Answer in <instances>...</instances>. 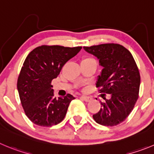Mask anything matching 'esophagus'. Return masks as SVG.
Returning a JSON list of instances; mask_svg holds the SVG:
<instances>
[{"label":"esophagus","mask_w":154,"mask_h":154,"mask_svg":"<svg viewBox=\"0 0 154 154\" xmlns=\"http://www.w3.org/2000/svg\"><path fill=\"white\" fill-rule=\"evenodd\" d=\"M81 99H83L85 102H90L92 100L91 97H86V96H81Z\"/></svg>","instance_id":"1"}]
</instances>
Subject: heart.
Wrapping results in <instances>:
<instances>
[{
  "label": "heart",
  "mask_w": 154,
  "mask_h": 154,
  "mask_svg": "<svg viewBox=\"0 0 154 154\" xmlns=\"http://www.w3.org/2000/svg\"><path fill=\"white\" fill-rule=\"evenodd\" d=\"M85 61H95L94 59L91 58V57H85L82 60V62H85Z\"/></svg>",
  "instance_id": "heart-1"
}]
</instances>
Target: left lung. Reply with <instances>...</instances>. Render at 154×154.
I'll return each mask as SVG.
<instances>
[{
  "mask_svg": "<svg viewBox=\"0 0 154 154\" xmlns=\"http://www.w3.org/2000/svg\"><path fill=\"white\" fill-rule=\"evenodd\" d=\"M84 49L97 57L103 67L97 81L100 93L110 95L105 103L100 101L102 108L93 115V119L102 125H117L129 116L138 99L140 77L137 64L130 51L119 44H102Z\"/></svg>",
  "mask_w": 154,
  "mask_h": 154,
  "instance_id": "8db88e82",
  "label": "left lung"
}]
</instances>
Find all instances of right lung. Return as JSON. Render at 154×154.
I'll use <instances>...</instances> for the list:
<instances>
[{
	"label": "right lung",
	"mask_w": 154,
	"mask_h": 154,
	"mask_svg": "<svg viewBox=\"0 0 154 154\" xmlns=\"http://www.w3.org/2000/svg\"><path fill=\"white\" fill-rule=\"evenodd\" d=\"M81 48L42 45L27 55L17 80V90L24 112L32 122L51 127L64 119L69 104L75 98L70 94L54 97L51 80Z\"/></svg>",
	"instance_id": "add662e5"
}]
</instances>
